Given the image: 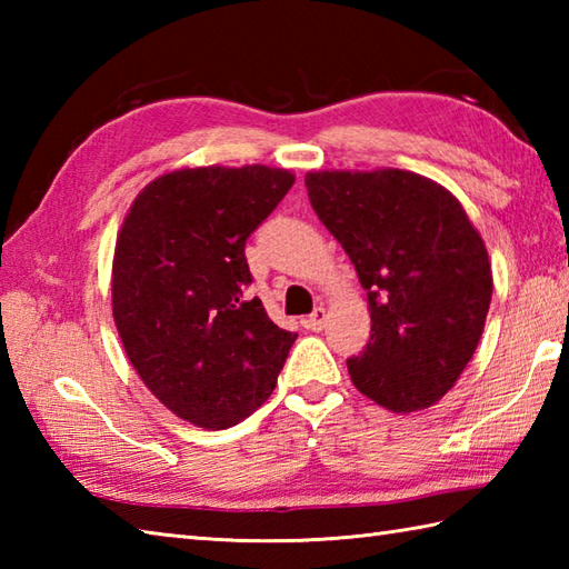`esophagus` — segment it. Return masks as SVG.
Returning a JSON list of instances; mask_svg holds the SVG:
<instances>
[{
  "instance_id": "esophagus-1",
  "label": "esophagus",
  "mask_w": 569,
  "mask_h": 569,
  "mask_svg": "<svg viewBox=\"0 0 569 569\" xmlns=\"http://www.w3.org/2000/svg\"><path fill=\"white\" fill-rule=\"evenodd\" d=\"M303 322H306L308 330L320 332L325 328V322H328V310H325V306H318Z\"/></svg>"
}]
</instances>
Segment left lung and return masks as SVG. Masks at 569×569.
Here are the masks:
<instances>
[{"instance_id":"8db88e82","label":"left lung","mask_w":569,"mask_h":569,"mask_svg":"<svg viewBox=\"0 0 569 569\" xmlns=\"http://www.w3.org/2000/svg\"><path fill=\"white\" fill-rule=\"evenodd\" d=\"M306 188L367 291L371 340L347 359L349 379L393 413L438 403L485 332V239L450 190L401 168L310 171Z\"/></svg>"}]
</instances>
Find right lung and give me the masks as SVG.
Here are the masks:
<instances>
[{"instance_id": "obj_1", "label": "right lung", "mask_w": 569, "mask_h": 569, "mask_svg": "<svg viewBox=\"0 0 569 569\" xmlns=\"http://www.w3.org/2000/svg\"><path fill=\"white\" fill-rule=\"evenodd\" d=\"M296 176L200 166L143 188L117 234L112 316L147 389L192 426L224 430L276 389L296 342L266 316L244 244Z\"/></svg>"}]
</instances>
